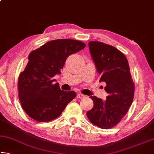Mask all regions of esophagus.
<instances>
[{"label":"esophagus","instance_id":"esophagus-1","mask_svg":"<svg viewBox=\"0 0 154 154\" xmlns=\"http://www.w3.org/2000/svg\"><path fill=\"white\" fill-rule=\"evenodd\" d=\"M84 95L83 94H77V98H83V97H84Z\"/></svg>","mask_w":154,"mask_h":154}]
</instances>
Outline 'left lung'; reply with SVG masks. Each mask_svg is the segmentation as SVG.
<instances>
[{
  "label": "left lung",
  "instance_id": "1",
  "mask_svg": "<svg viewBox=\"0 0 154 154\" xmlns=\"http://www.w3.org/2000/svg\"><path fill=\"white\" fill-rule=\"evenodd\" d=\"M88 45L100 82L106 83L105 90L108 96L105 100L90 96L94 106L86 115L94 125L109 129L116 126L128 111L134 98V84L123 53L98 41H90Z\"/></svg>",
  "mask_w": 154,
  "mask_h": 154
}]
</instances>
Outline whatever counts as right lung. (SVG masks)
Returning a JSON list of instances; mask_svg holds the SVG:
<instances>
[{
	"mask_svg": "<svg viewBox=\"0 0 154 154\" xmlns=\"http://www.w3.org/2000/svg\"><path fill=\"white\" fill-rule=\"evenodd\" d=\"M85 44L72 39L49 41L33 50L28 62L18 78V94L23 109L39 122L56 119L74 99V91H63L54 77L61 73L66 58L84 49Z\"/></svg>",
	"mask_w": 154,
	"mask_h": 154,
	"instance_id": "right-lung-1",
	"label": "right lung"
}]
</instances>
